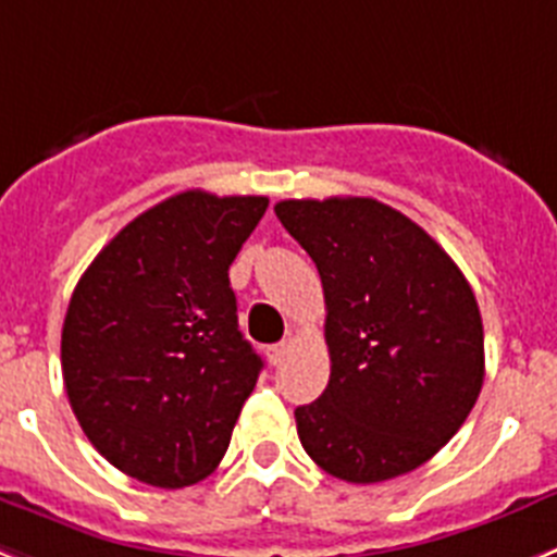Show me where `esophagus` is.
<instances>
[{"label":"esophagus","instance_id":"1","mask_svg":"<svg viewBox=\"0 0 557 557\" xmlns=\"http://www.w3.org/2000/svg\"><path fill=\"white\" fill-rule=\"evenodd\" d=\"M285 356H288V345H285V342H280V345H272L269 350H265V359H269V364H272V367L283 364Z\"/></svg>","mask_w":557,"mask_h":557}]
</instances>
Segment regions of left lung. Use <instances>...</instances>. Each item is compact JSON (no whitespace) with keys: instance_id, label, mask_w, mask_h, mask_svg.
Wrapping results in <instances>:
<instances>
[{"instance_id":"8db88e82","label":"left lung","mask_w":557,"mask_h":557,"mask_svg":"<svg viewBox=\"0 0 557 557\" xmlns=\"http://www.w3.org/2000/svg\"><path fill=\"white\" fill-rule=\"evenodd\" d=\"M274 212L317 263L327 311L331 381L297 406L299 443L352 485L414 471L480 398L485 333L471 285L429 232L375 198H288Z\"/></svg>"}]
</instances>
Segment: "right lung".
Returning a JSON list of instances; mask_svg holds the SVG:
<instances>
[{
  "instance_id": "1",
  "label": "right lung",
  "mask_w": 557,
  "mask_h": 557,
  "mask_svg": "<svg viewBox=\"0 0 557 557\" xmlns=\"http://www.w3.org/2000/svg\"><path fill=\"white\" fill-rule=\"evenodd\" d=\"M265 196L185 190L114 235L61 333L70 406L117 471L187 487L219 468L263 361L238 331L230 265Z\"/></svg>"
}]
</instances>
